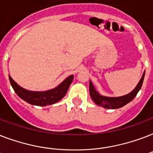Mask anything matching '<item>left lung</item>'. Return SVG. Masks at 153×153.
I'll list each match as a JSON object with an SVG mask.
<instances>
[{
  "mask_svg": "<svg viewBox=\"0 0 153 153\" xmlns=\"http://www.w3.org/2000/svg\"><path fill=\"white\" fill-rule=\"evenodd\" d=\"M144 78H145V72H144L142 78L140 79L139 83L137 84V86H136V88L131 93H129L128 94H126L125 96L117 97V98H109V97L101 96L95 91V89H94L93 84H92L91 81L90 82V94H91V98L93 99L94 102H95L97 105H98L102 106L103 108H105V109H117V108H121V107L124 106L125 105L128 104V102H130L137 96L138 91H140L141 86H142Z\"/></svg>",
  "mask_w": 153,
  "mask_h": 153,
  "instance_id": "obj_1",
  "label": "left lung"
}]
</instances>
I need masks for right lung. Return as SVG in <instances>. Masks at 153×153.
<instances>
[{
  "mask_svg": "<svg viewBox=\"0 0 153 153\" xmlns=\"http://www.w3.org/2000/svg\"><path fill=\"white\" fill-rule=\"evenodd\" d=\"M74 76L71 75L65 79L59 86L51 91H44V92H37V91H27L25 89L20 87L19 85L13 81V79L9 76V81L13 86V90L20 98L27 102V103L35 105L45 106L48 105L54 104L55 102L61 100L67 92L70 85L73 81Z\"/></svg>",
  "mask_w": 153,
  "mask_h": 153,
  "instance_id": "add662e5",
  "label": "right lung"
}]
</instances>
